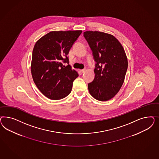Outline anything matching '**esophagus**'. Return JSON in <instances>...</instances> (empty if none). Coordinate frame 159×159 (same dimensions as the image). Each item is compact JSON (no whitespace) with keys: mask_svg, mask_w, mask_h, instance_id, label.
I'll use <instances>...</instances> for the list:
<instances>
[{"mask_svg":"<svg viewBox=\"0 0 159 159\" xmlns=\"http://www.w3.org/2000/svg\"><path fill=\"white\" fill-rule=\"evenodd\" d=\"M85 71H86V69H82V70H80V72L81 73H83Z\"/></svg>","mask_w":159,"mask_h":159,"instance_id":"obj_1","label":"esophagus"}]
</instances>
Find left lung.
Instances as JSON below:
<instances>
[{"label": "left lung", "instance_id": "obj_1", "mask_svg": "<svg viewBox=\"0 0 159 159\" xmlns=\"http://www.w3.org/2000/svg\"><path fill=\"white\" fill-rule=\"evenodd\" d=\"M83 36L96 62L94 80L88 84L90 94L97 100L113 98L124 82L128 60L122 45L111 34L86 31Z\"/></svg>", "mask_w": 159, "mask_h": 159}]
</instances>
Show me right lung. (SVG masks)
<instances>
[{
	"mask_svg": "<svg viewBox=\"0 0 159 159\" xmlns=\"http://www.w3.org/2000/svg\"><path fill=\"white\" fill-rule=\"evenodd\" d=\"M81 30L51 31L39 39L32 54L31 74L35 85L48 98L57 100L68 96L79 75L69 65L67 54ZM66 62L65 67L63 63Z\"/></svg>",
	"mask_w": 159,
	"mask_h": 159,
	"instance_id": "obj_1",
	"label": "right lung"
}]
</instances>
